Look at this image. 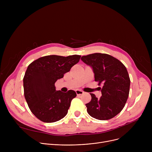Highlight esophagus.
Wrapping results in <instances>:
<instances>
[{"label": "esophagus", "instance_id": "1", "mask_svg": "<svg viewBox=\"0 0 152 152\" xmlns=\"http://www.w3.org/2000/svg\"><path fill=\"white\" fill-rule=\"evenodd\" d=\"M76 93L77 94V95H83L84 94V92L81 90H76Z\"/></svg>", "mask_w": 152, "mask_h": 152}]
</instances>
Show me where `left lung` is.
I'll use <instances>...</instances> for the list:
<instances>
[{
  "label": "left lung",
  "instance_id": "8db88e82",
  "mask_svg": "<svg viewBox=\"0 0 152 152\" xmlns=\"http://www.w3.org/2000/svg\"><path fill=\"white\" fill-rule=\"evenodd\" d=\"M82 61L91 66L95 81L103 84L102 97L98 99L91 94L92 99L86 104L87 111L99 120H108L119 113L129 96L130 78L126 66L117 58L106 53H95L83 56Z\"/></svg>",
  "mask_w": 152,
  "mask_h": 152
}]
</instances>
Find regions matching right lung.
Returning a JSON list of instances; mask_svg holds the SVG:
<instances>
[{"label":"right lung","mask_w":152,"mask_h":152,"mask_svg":"<svg viewBox=\"0 0 152 152\" xmlns=\"http://www.w3.org/2000/svg\"><path fill=\"white\" fill-rule=\"evenodd\" d=\"M81 55L68 57L47 55L29 64L23 77L24 95L34 116L44 123H53L65 117L72 99L73 90L56 91L55 83L77 63Z\"/></svg>","instance_id":"add662e5"}]
</instances>
